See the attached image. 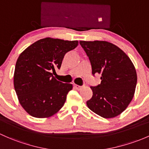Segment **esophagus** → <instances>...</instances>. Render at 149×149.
Instances as JSON below:
<instances>
[{
  "label": "esophagus",
  "instance_id": "34e87169",
  "mask_svg": "<svg viewBox=\"0 0 149 149\" xmlns=\"http://www.w3.org/2000/svg\"><path fill=\"white\" fill-rule=\"evenodd\" d=\"M73 87L75 88L76 89H77V90H80V89L82 88L81 86H79V85H76V84H73Z\"/></svg>",
  "mask_w": 149,
  "mask_h": 149
}]
</instances>
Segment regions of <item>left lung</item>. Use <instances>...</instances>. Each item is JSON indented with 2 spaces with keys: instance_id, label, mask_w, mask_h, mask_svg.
Instances as JSON below:
<instances>
[{
  "instance_id": "8db88e82",
  "label": "left lung",
  "mask_w": 149,
  "mask_h": 149,
  "mask_svg": "<svg viewBox=\"0 0 149 149\" xmlns=\"http://www.w3.org/2000/svg\"><path fill=\"white\" fill-rule=\"evenodd\" d=\"M88 57L92 74H101V84L91 86L93 95L86 104L105 118H113L127 108L137 84L136 68L129 57L118 46L101 40L79 42Z\"/></svg>"
}]
</instances>
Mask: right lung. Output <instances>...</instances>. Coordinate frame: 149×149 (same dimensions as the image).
Returning <instances> with one entry per match:
<instances>
[{"label":"right lung","instance_id":"obj_1","mask_svg":"<svg viewBox=\"0 0 149 149\" xmlns=\"http://www.w3.org/2000/svg\"><path fill=\"white\" fill-rule=\"evenodd\" d=\"M78 45V40L46 38L20 55L15 67L14 88L22 107L30 115L48 118L63 107L73 86L57 81L52 72L60 69L64 56Z\"/></svg>","mask_w":149,"mask_h":149}]
</instances>
